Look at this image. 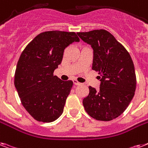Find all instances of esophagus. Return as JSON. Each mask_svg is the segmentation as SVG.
I'll return each mask as SVG.
<instances>
[{"label": "esophagus", "instance_id": "obj_1", "mask_svg": "<svg viewBox=\"0 0 148 148\" xmlns=\"http://www.w3.org/2000/svg\"><path fill=\"white\" fill-rule=\"evenodd\" d=\"M73 82H74V84H75V85H80V84H80V82H78L77 80H73Z\"/></svg>", "mask_w": 148, "mask_h": 148}]
</instances>
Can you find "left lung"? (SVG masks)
I'll return each mask as SVG.
<instances>
[{
  "mask_svg": "<svg viewBox=\"0 0 148 148\" xmlns=\"http://www.w3.org/2000/svg\"><path fill=\"white\" fill-rule=\"evenodd\" d=\"M93 50L92 69L98 72V90L89 86L83 105L89 116L99 121H111L124 112L134 95L136 75L128 51L105 29L77 32Z\"/></svg>",
  "mask_w": 148,
  "mask_h": 148,
  "instance_id": "8db88e82",
  "label": "left lung"
}]
</instances>
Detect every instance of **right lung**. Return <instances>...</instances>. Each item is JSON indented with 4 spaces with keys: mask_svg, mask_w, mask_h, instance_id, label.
Listing matches in <instances>:
<instances>
[{
    "mask_svg": "<svg viewBox=\"0 0 148 148\" xmlns=\"http://www.w3.org/2000/svg\"><path fill=\"white\" fill-rule=\"evenodd\" d=\"M80 39L74 32L47 31L35 37L18 60L14 85L23 107L34 119L51 122L63 112L73 86L54 76L66 47Z\"/></svg>",
    "mask_w": 148,
    "mask_h": 148,
    "instance_id": "1",
    "label": "right lung"
}]
</instances>
